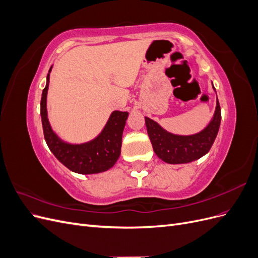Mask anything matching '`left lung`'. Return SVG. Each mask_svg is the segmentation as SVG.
<instances>
[{
  "label": "left lung",
  "mask_w": 258,
  "mask_h": 258,
  "mask_svg": "<svg viewBox=\"0 0 258 258\" xmlns=\"http://www.w3.org/2000/svg\"><path fill=\"white\" fill-rule=\"evenodd\" d=\"M221 119V106L217 99L212 119L205 129L195 135L181 136L171 134L163 129L157 121L148 117H145V124L153 150L158 158L171 165H179L197 160L210 151L218 134Z\"/></svg>",
  "instance_id": "left-lung-1"
}]
</instances>
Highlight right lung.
<instances>
[{"mask_svg": "<svg viewBox=\"0 0 258 258\" xmlns=\"http://www.w3.org/2000/svg\"><path fill=\"white\" fill-rule=\"evenodd\" d=\"M51 69L52 66L46 77V86L41 99L44 138L50 152L62 165L75 173L96 174L111 169L120 156L122 132L129 113L114 111L102 131L88 142L73 144L63 141L52 130L47 115V92Z\"/></svg>", "mask_w": 258, "mask_h": 258, "instance_id": "add662e5", "label": "right lung"}]
</instances>
